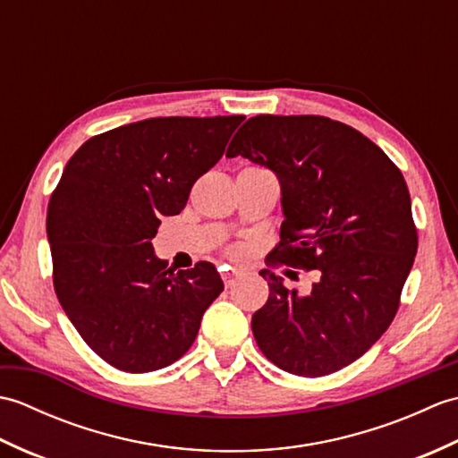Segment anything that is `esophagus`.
<instances>
[{"label": "esophagus", "instance_id": "esophagus-1", "mask_svg": "<svg viewBox=\"0 0 458 458\" xmlns=\"http://www.w3.org/2000/svg\"><path fill=\"white\" fill-rule=\"evenodd\" d=\"M222 279H224V285L226 287H232L234 285V281L238 279V271H222Z\"/></svg>", "mask_w": 458, "mask_h": 458}]
</instances>
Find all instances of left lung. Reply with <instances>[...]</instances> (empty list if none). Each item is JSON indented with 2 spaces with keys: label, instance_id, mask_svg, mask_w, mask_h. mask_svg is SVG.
I'll return each instance as SVG.
<instances>
[{
  "label": "left lung",
  "instance_id": "8db88e82",
  "mask_svg": "<svg viewBox=\"0 0 458 458\" xmlns=\"http://www.w3.org/2000/svg\"><path fill=\"white\" fill-rule=\"evenodd\" d=\"M236 155L281 184L285 220L269 261L317 276L301 295L259 271L269 297L251 317L256 343L289 374L338 372L374 346L400 307L417 254L403 174L366 135L325 115L250 118L230 141L226 157Z\"/></svg>",
  "mask_w": 458,
  "mask_h": 458
}]
</instances>
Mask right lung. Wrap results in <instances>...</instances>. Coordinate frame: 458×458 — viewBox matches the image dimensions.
<instances>
[{
	"label": "right lung",
	"mask_w": 458,
	"mask_h": 458,
	"mask_svg": "<svg viewBox=\"0 0 458 458\" xmlns=\"http://www.w3.org/2000/svg\"><path fill=\"white\" fill-rule=\"evenodd\" d=\"M242 122L149 118L94 135L66 163L47 210L53 284L84 343L110 366L143 374L173 364L222 293L212 264L174 274L151 240Z\"/></svg>",
	"instance_id": "right-lung-1"
}]
</instances>
